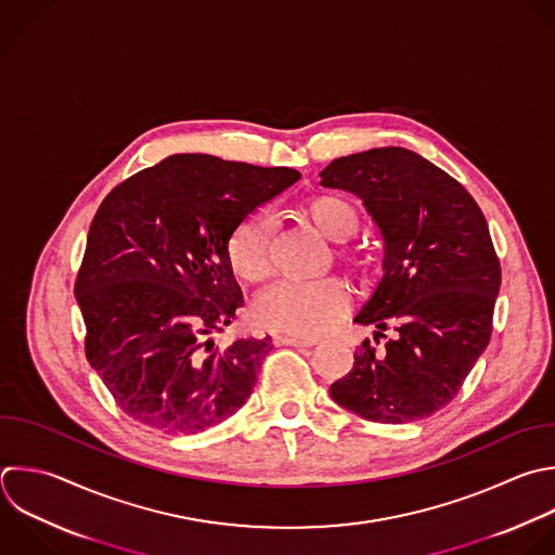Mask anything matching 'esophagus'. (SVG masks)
<instances>
[{
	"mask_svg": "<svg viewBox=\"0 0 555 555\" xmlns=\"http://www.w3.org/2000/svg\"><path fill=\"white\" fill-rule=\"evenodd\" d=\"M273 343H275L278 347H282V345H291V347H312V345H314V340H310V338H297V336H284V334H275V336H273Z\"/></svg>",
	"mask_w": 555,
	"mask_h": 555,
	"instance_id": "esophagus-1",
	"label": "esophagus"
}]
</instances>
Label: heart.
Segmentation results:
<instances>
[{"label": "heart", "instance_id": "b5f03b06", "mask_svg": "<svg viewBox=\"0 0 555 555\" xmlns=\"http://www.w3.org/2000/svg\"><path fill=\"white\" fill-rule=\"evenodd\" d=\"M299 217L325 241L345 243L358 228V210L343 197L314 195L301 208ZM232 271L249 282H264L273 271V219L267 212H254L232 234L228 245ZM334 258L353 275L371 269V256L356 245H338ZM349 308V291L338 278L317 282H282L262 293L254 304V321L288 336H319L343 319Z\"/></svg>", "mask_w": 555, "mask_h": 555}]
</instances>
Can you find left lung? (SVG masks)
<instances>
[{
  "label": "left lung",
  "mask_w": 555,
  "mask_h": 555,
  "mask_svg": "<svg viewBox=\"0 0 555 555\" xmlns=\"http://www.w3.org/2000/svg\"><path fill=\"white\" fill-rule=\"evenodd\" d=\"M321 184L358 195L384 238V275L356 323L366 338L332 399L373 423H410L444 408L492 332L501 267L468 191L403 147L332 160Z\"/></svg>",
  "instance_id": "1"
}]
</instances>
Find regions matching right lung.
<instances>
[{"instance_id":"add662e5","label":"right lung","mask_w":555,"mask_h":555,"mask_svg":"<svg viewBox=\"0 0 555 555\" xmlns=\"http://www.w3.org/2000/svg\"><path fill=\"white\" fill-rule=\"evenodd\" d=\"M301 178L206 154H176L102 202L76 280L85 351L134 421L197 434L251 395L271 338L215 345L243 308L228 245L262 204Z\"/></svg>"}]
</instances>
